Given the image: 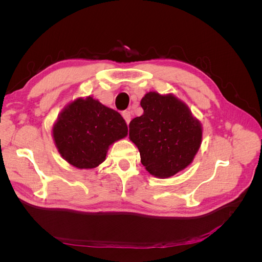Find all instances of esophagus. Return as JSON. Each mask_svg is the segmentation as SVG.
<instances>
[{
	"mask_svg": "<svg viewBox=\"0 0 262 262\" xmlns=\"http://www.w3.org/2000/svg\"><path fill=\"white\" fill-rule=\"evenodd\" d=\"M122 117H123V119L125 120V122L129 124V122L131 121V113L129 112V110H125V112H123L122 113Z\"/></svg>",
	"mask_w": 262,
	"mask_h": 262,
	"instance_id": "obj_1",
	"label": "esophagus"
}]
</instances>
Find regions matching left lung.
<instances>
[{
	"label": "left lung",
	"instance_id": "1",
	"mask_svg": "<svg viewBox=\"0 0 262 262\" xmlns=\"http://www.w3.org/2000/svg\"><path fill=\"white\" fill-rule=\"evenodd\" d=\"M144 113L129 124V138L141 163L157 178H168L192 163L202 141V125L175 95L148 92L141 99Z\"/></svg>",
	"mask_w": 262,
	"mask_h": 262
}]
</instances>
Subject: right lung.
I'll use <instances>...</instances> for the list:
<instances>
[{"label":"right lung","instance_id":"right-lung-1","mask_svg":"<svg viewBox=\"0 0 262 262\" xmlns=\"http://www.w3.org/2000/svg\"><path fill=\"white\" fill-rule=\"evenodd\" d=\"M128 136V125L116 110L89 96L63 108L52 126L59 153L76 168L92 169L106 160L109 146Z\"/></svg>","mask_w":262,"mask_h":262}]
</instances>
